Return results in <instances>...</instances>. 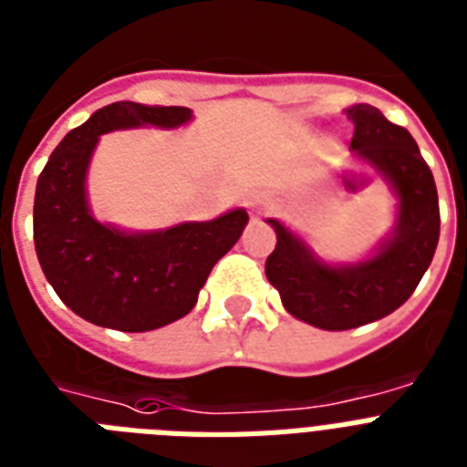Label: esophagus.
<instances>
[{"mask_svg": "<svg viewBox=\"0 0 467 467\" xmlns=\"http://www.w3.org/2000/svg\"><path fill=\"white\" fill-rule=\"evenodd\" d=\"M251 207H253V212H263L265 207H267V202H265V200H260V197H255V200H251Z\"/></svg>", "mask_w": 467, "mask_h": 467, "instance_id": "1", "label": "esophagus"}]
</instances>
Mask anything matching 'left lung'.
<instances>
[{
  "label": "left lung",
  "instance_id": "1",
  "mask_svg": "<svg viewBox=\"0 0 467 467\" xmlns=\"http://www.w3.org/2000/svg\"><path fill=\"white\" fill-rule=\"evenodd\" d=\"M347 118L354 122V154L386 175L400 204L393 236L367 263L349 267L326 265L301 238L270 219L277 245L265 275L286 311L320 330L367 326L400 308L431 265L441 226L434 175L412 134L364 103L349 108Z\"/></svg>",
  "mask_w": 467,
  "mask_h": 467
}]
</instances>
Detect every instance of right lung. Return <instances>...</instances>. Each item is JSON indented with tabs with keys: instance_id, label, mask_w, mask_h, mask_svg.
I'll return each instance as SVG.
<instances>
[{
	"instance_id": "obj_1",
	"label": "right lung",
	"mask_w": 467,
	"mask_h": 467,
	"mask_svg": "<svg viewBox=\"0 0 467 467\" xmlns=\"http://www.w3.org/2000/svg\"><path fill=\"white\" fill-rule=\"evenodd\" d=\"M190 115V108L118 100L74 128L45 163L33 204L36 253L57 296L93 326L147 333L188 316L212 267L244 234L245 210L156 234L110 229L88 212L84 181L100 134L178 128Z\"/></svg>"
}]
</instances>
